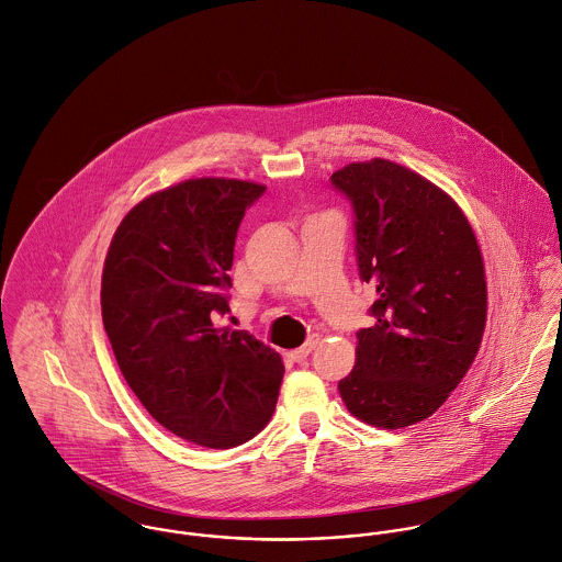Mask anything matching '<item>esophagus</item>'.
<instances>
[{"instance_id": "esophagus-1", "label": "esophagus", "mask_w": 562, "mask_h": 562, "mask_svg": "<svg viewBox=\"0 0 562 562\" xmlns=\"http://www.w3.org/2000/svg\"><path fill=\"white\" fill-rule=\"evenodd\" d=\"M317 340H319V338H308V340H306L302 347H297V349H293V351H291V358H293L295 362H302V360H306V358L311 356V351L315 349Z\"/></svg>"}]
</instances>
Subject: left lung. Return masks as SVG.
<instances>
[{"mask_svg": "<svg viewBox=\"0 0 562 562\" xmlns=\"http://www.w3.org/2000/svg\"><path fill=\"white\" fill-rule=\"evenodd\" d=\"M330 180L353 209L360 280L378 293L338 391L360 422L406 428L443 406L477 353L482 254L448 193L397 162H351Z\"/></svg>", "mask_w": 562, "mask_h": 562, "instance_id": "1", "label": "left lung"}]
</instances>
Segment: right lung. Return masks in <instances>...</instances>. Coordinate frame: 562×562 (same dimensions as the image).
I'll return each mask as SVG.
<instances>
[{
  "label": "right lung",
  "mask_w": 562,
  "mask_h": 562,
  "mask_svg": "<svg viewBox=\"0 0 562 562\" xmlns=\"http://www.w3.org/2000/svg\"><path fill=\"white\" fill-rule=\"evenodd\" d=\"M262 193L227 178L158 191L125 215L104 262L102 319L125 382L160 426L204 448L256 437L284 375L269 345L215 326L238 225Z\"/></svg>",
  "instance_id": "1"
}]
</instances>
